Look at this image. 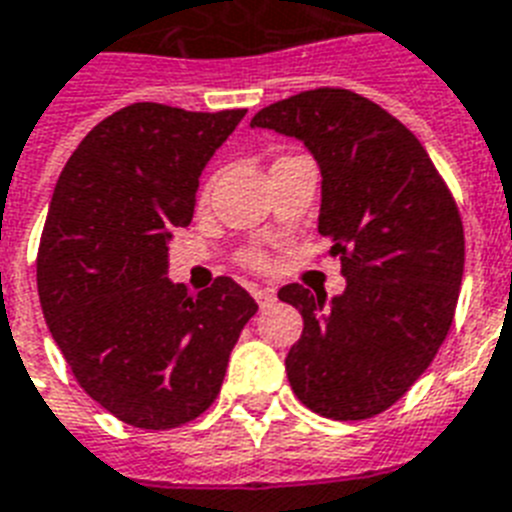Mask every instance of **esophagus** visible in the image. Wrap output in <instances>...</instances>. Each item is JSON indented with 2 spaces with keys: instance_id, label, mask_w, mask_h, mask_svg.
<instances>
[{
  "instance_id": "34e87169",
  "label": "esophagus",
  "mask_w": 512,
  "mask_h": 512,
  "mask_svg": "<svg viewBox=\"0 0 512 512\" xmlns=\"http://www.w3.org/2000/svg\"><path fill=\"white\" fill-rule=\"evenodd\" d=\"M252 297L257 299V305L260 307H268L276 302V292H273V289H252Z\"/></svg>"
}]
</instances>
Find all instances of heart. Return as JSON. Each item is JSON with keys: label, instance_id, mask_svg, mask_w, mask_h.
Masks as SVG:
<instances>
[{"label": "heart", "instance_id": "obj_1", "mask_svg": "<svg viewBox=\"0 0 512 512\" xmlns=\"http://www.w3.org/2000/svg\"><path fill=\"white\" fill-rule=\"evenodd\" d=\"M244 263L252 265V268H263L265 255L263 252H255V249H252V252H247V255H244Z\"/></svg>", "mask_w": 512, "mask_h": 512}]
</instances>
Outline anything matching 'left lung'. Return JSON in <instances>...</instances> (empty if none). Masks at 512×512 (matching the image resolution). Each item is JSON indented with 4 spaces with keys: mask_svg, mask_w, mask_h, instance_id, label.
Here are the masks:
<instances>
[{
    "mask_svg": "<svg viewBox=\"0 0 512 512\" xmlns=\"http://www.w3.org/2000/svg\"><path fill=\"white\" fill-rule=\"evenodd\" d=\"M252 126L305 141L321 165L318 231L347 289L289 284L302 313L286 355L297 400L334 421H365L405 397L431 365L458 307L460 210L429 152L400 120L350 89H310L263 107Z\"/></svg>",
    "mask_w": 512,
    "mask_h": 512,
    "instance_id": "1",
    "label": "left lung"
}]
</instances>
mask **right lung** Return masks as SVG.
<instances>
[{
  "label": "right lung",
  "mask_w": 512,
  "mask_h": 512,
  "mask_svg": "<svg viewBox=\"0 0 512 512\" xmlns=\"http://www.w3.org/2000/svg\"><path fill=\"white\" fill-rule=\"evenodd\" d=\"M244 112L128 105L91 128L54 186L41 310L83 392L136 429L205 413L257 313L234 278L199 294L168 278L170 231L191 223L202 168Z\"/></svg>",
  "instance_id": "right-lung-1"
}]
</instances>
